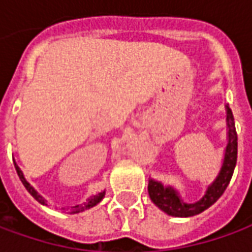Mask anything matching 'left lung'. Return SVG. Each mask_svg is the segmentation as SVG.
<instances>
[{"label": "left lung", "instance_id": "left-lung-1", "mask_svg": "<svg viewBox=\"0 0 252 252\" xmlns=\"http://www.w3.org/2000/svg\"><path fill=\"white\" fill-rule=\"evenodd\" d=\"M226 121H228V137L229 141L226 145L223 166H222L217 180L207 189L206 195L203 196L199 202L184 203L176 190L170 187H163L160 182L151 180L148 184V193L151 200L155 203L160 210L166 214L173 217H192L200 214L202 211L207 210L210 206L220 199L225 189L228 188L229 182L232 180L235 171L236 162H237V133L235 127V118L232 114V109L226 107Z\"/></svg>", "mask_w": 252, "mask_h": 252}]
</instances>
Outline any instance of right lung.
<instances>
[{"mask_svg":"<svg viewBox=\"0 0 252 252\" xmlns=\"http://www.w3.org/2000/svg\"><path fill=\"white\" fill-rule=\"evenodd\" d=\"M15 169H16L17 171V176H19V178H20V181L23 182V185H24V188L27 189L29 190V193H30L35 200H38V202L41 203V204H46V200L43 199L42 196L39 195L38 192H36L35 189L32 188L31 187L30 184L29 182L26 181V178L23 177V173L20 171V169L17 167V164L15 163ZM104 195H105V192H100V193H97V195H94L93 197H90V199H88V202H85L82 203V204H78V206H74V207H65V209H62V210H67V211H71L72 214H75V213H81V211H83V210H88L90 209V207H93V206H96L97 203H100L101 202V199L104 197Z\"/></svg>","mask_w":252,"mask_h":252,"instance_id":"add662e5","label":"right lung"}]
</instances>
